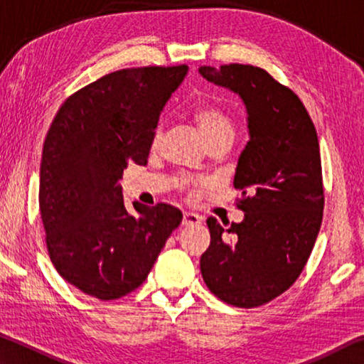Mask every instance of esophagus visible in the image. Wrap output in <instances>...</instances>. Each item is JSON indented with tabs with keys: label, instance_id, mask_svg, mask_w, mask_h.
I'll list each match as a JSON object with an SVG mask.
<instances>
[{
	"label": "esophagus",
	"instance_id": "obj_1",
	"mask_svg": "<svg viewBox=\"0 0 364 364\" xmlns=\"http://www.w3.org/2000/svg\"><path fill=\"white\" fill-rule=\"evenodd\" d=\"M202 221L200 215H197L194 212H184L183 215V226H194V225H199Z\"/></svg>",
	"mask_w": 364,
	"mask_h": 364
}]
</instances>
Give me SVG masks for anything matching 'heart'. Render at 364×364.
I'll return each mask as SVG.
<instances>
[{
    "instance_id": "obj_1",
    "label": "heart",
    "mask_w": 364,
    "mask_h": 364,
    "mask_svg": "<svg viewBox=\"0 0 364 364\" xmlns=\"http://www.w3.org/2000/svg\"><path fill=\"white\" fill-rule=\"evenodd\" d=\"M193 119L207 144L221 138H232V127L228 117L212 104H199L193 109Z\"/></svg>"
}]
</instances>
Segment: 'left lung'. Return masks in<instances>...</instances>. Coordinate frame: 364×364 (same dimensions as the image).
<instances>
[{
    "instance_id": "obj_1",
    "label": "left lung",
    "mask_w": 364,
    "mask_h": 364,
    "mask_svg": "<svg viewBox=\"0 0 364 364\" xmlns=\"http://www.w3.org/2000/svg\"><path fill=\"white\" fill-rule=\"evenodd\" d=\"M199 73L241 97L249 128L234 175L244 220L230 226L207 220L210 245L200 257V273L220 300L260 306L299 278L321 228L318 134L299 96L260 67L202 65Z\"/></svg>"
}]
</instances>
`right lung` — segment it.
Listing matches in <instances>:
<instances>
[{"label": "right lung", "mask_w": 364, "mask_h": 364, "mask_svg": "<svg viewBox=\"0 0 364 364\" xmlns=\"http://www.w3.org/2000/svg\"><path fill=\"white\" fill-rule=\"evenodd\" d=\"M188 65L104 75L72 95L43 144L40 212L49 258L72 286L114 300L143 284L183 213L123 204V168L147 164L159 117Z\"/></svg>", "instance_id": "1"}]
</instances>
